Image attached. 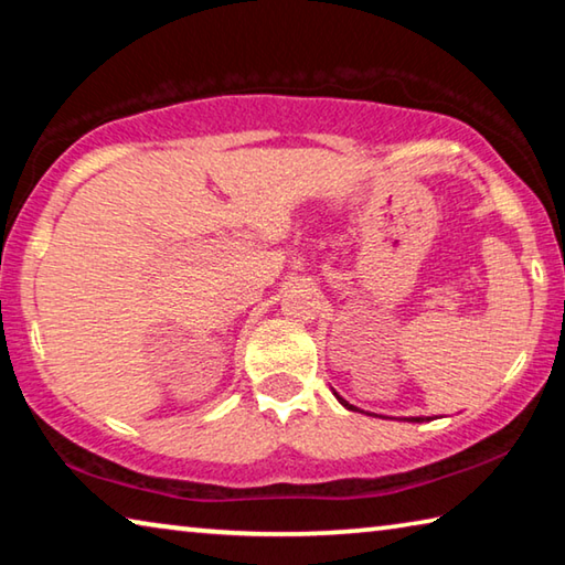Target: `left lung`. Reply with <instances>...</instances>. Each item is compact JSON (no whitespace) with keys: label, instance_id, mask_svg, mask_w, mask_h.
<instances>
[{"label":"left lung","instance_id":"1","mask_svg":"<svg viewBox=\"0 0 565 565\" xmlns=\"http://www.w3.org/2000/svg\"><path fill=\"white\" fill-rule=\"evenodd\" d=\"M337 398H339V401H341V404H343V406H347V408H351V411H356V408H353L351 404H347V401H343L341 396H337ZM411 420H426V418H424V416H414V418H411Z\"/></svg>","mask_w":565,"mask_h":565}]
</instances>
